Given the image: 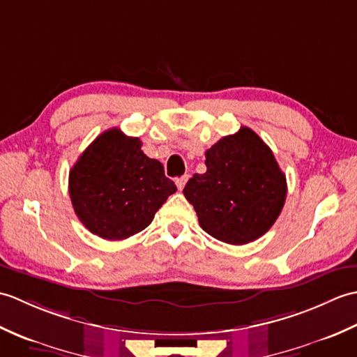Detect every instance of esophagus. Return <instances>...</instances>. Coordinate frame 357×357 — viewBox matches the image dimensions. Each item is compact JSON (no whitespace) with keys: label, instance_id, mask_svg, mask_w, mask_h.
<instances>
[{"label":"esophagus","instance_id":"esophagus-1","mask_svg":"<svg viewBox=\"0 0 357 357\" xmlns=\"http://www.w3.org/2000/svg\"><path fill=\"white\" fill-rule=\"evenodd\" d=\"M188 181V174H184V176H181L176 179V187L178 190H183V188L185 187V183Z\"/></svg>","mask_w":357,"mask_h":357}]
</instances>
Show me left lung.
I'll list each match as a JSON object with an SVG mask.
<instances>
[{
	"label": "left lung",
	"instance_id": "8db88e82",
	"mask_svg": "<svg viewBox=\"0 0 357 357\" xmlns=\"http://www.w3.org/2000/svg\"><path fill=\"white\" fill-rule=\"evenodd\" d=\"M206 165L207 172L193 174L183 192L202 230L233 245L267 233L287 198L285 174L267 144L241 127L206 151Z\"/></svg>",
	"mask_w": 357,
	"mask_h": 357
}]
</instances>
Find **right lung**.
<instances>
[{
    "label": "right lung",
    "instance_id": "1",
    "mask_svg": "<svg viewBox=\"0 0 357 357\" xmlns=\"http://www.w3.org/2000/svg\"><path fill=\"white\" fill-rule=\"evenodd\" d=\"M139 138L101 133L75 162L69 193L79 221L96 236L121 241L151 224L176 185L162 164L144 155Z\"/></svg>",
    "mask_w": 357,
    "mask_h": 357
}]
</instances>
